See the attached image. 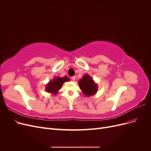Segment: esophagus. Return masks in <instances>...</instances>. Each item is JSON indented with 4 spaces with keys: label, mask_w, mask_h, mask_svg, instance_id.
<instances>
[{
    "label": "esophagus",
    "mask_w": 151,
    "mask_h": 151,
    "mask_svg": "<svg viewBox=\"0 0 151 151\" xmlns=\"http://www.w3.org/2000/svg\"><path fill=\"white\" fill-rule=\"evenodd\" d=\"M71 79H72L73 81H76V77H75V76H73V77H71Z\"/></svg>",
    "instance_id": "34e87169"
}]
</instances>
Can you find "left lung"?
<instances>
[{
	"label": "left lung",
	"mask_w": 151,
	"mask_h": 151,
	"mask_svg": "<svg viewBox=\"0 0 151 151\" xmlns=\"http://www.w3.org/2000/svg\"><path fill=\"white\" fill-rule=\"evenodd\" d=\"M78 84L83 94L87 97L96 94L98 91V84L89 74L84 75L83 78L79 79Z\"/></svg>",
	"instance_id": "obj_1"
}]
</instances>
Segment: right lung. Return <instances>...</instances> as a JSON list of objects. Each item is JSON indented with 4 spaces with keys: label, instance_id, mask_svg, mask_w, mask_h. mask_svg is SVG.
<instances>
[{
    "label": "right lung",
    "instance_id": "add662e5",
    "mask_svg": "<svg viewBox=\"0 0 151 151\" xmlns=\"http://www.w3.org/2000/svg\"><path fill=\"white\" fill-rule=\"evenodd\" d=\"M69 81V78L66 76L62 77H54L52 80H50L46 86H45V91L47 93L52 94V95H55L58 93V91L62 88L63 84L65 82Z\"/></svg>",
    "mask_w": 151,
    "mask_h": 151
}]
</instances>
